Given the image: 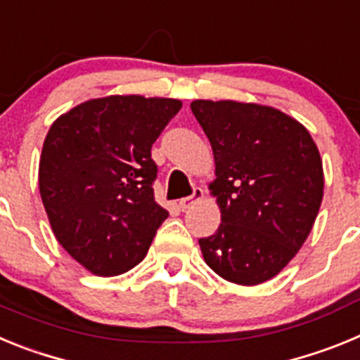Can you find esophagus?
Listing matches in <instances>:
<instances>
[{"mask_svg": "<svg viewBox=\"0 0 360 360\" xmlns=\"http://www.w3.org/2000/svg\"><path fill=\"white\" fill-rule=\"evenodd\" d=\"M202 198H203V189L202 187H195V189H193V195L186 196V198H182L180 202H178V207L182 209V211H186V209H189L196 200H202Z\"/></svg>", "mask_w": 360, "mask_h": 360, "instance_id": "esophagus-1", "label": "esophagus"}]
</instances>
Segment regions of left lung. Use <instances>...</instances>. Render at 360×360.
<instances>
[{"label": "left lung", "mask_w": 360, "mask_h": 360, "mask_svg": "<svg viewBox=\"0 0 360 360\" xmlns=\"http://www.w3.org/2000/svg\"><path fill=\"white\" fill-rule=\"evenodd\" d=\"M193 115L216 162L212 195L221 224L200 238L224 279L259 285L281 272L308 238L323 200V162L303 124L279 110L236 101H195Z\"/></svg>", "instance_id": "1"}]
</instances>
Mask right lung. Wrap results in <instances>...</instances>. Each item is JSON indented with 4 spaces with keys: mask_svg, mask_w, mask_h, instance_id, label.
I'll return each mask as SVG.
<instances>
[{
    "mask_svg": "<svg viewBox=\"0 0 360 360\" xmlns=\"http://www.w3.org/2000/svg\"><path fill=\"white\" fill-rule=\"evenodd\" d=\"M180 108L176 98H94L59 117L44 139V211L57 241L95 276L139 265L169 216L155 202L151 146Z\"/></svg>",
    "mask_w": 360,
    "mask_h": 360,
    "instance_id": "1",
    "label": "right lung"
}]
</instances>
